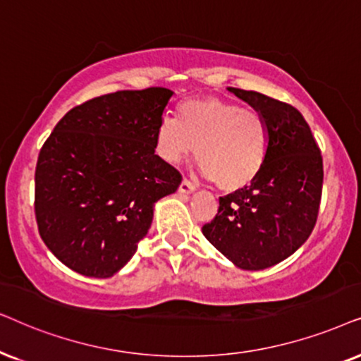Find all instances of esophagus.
<instances>
[{
	"label": "esophagus",
	"mask_w": 361,
	"mask_h": 361,
	"mask_svg": "<svg viewBox=\"0 0 361 361\" xmlns=\"http://www.w3.org/2000/svg\"><path fill=\"white\" fill-rule=\"evenodd\" d=\"M196 190V186L191 183V181H188V180H183L181 181V185H180V188H178V191H180V193H183V195H190V193H193V191Z\"/></svg>",
	"instance_id": "34e87169"
}]
</instances>
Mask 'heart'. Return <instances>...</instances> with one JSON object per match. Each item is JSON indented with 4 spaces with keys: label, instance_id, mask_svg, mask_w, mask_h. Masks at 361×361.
Returning a JSON list of instances; mask_svg holds the SVG:
<instances>
[{
    "label": "heart",
    "instance_id": "heart-1",
    "mask_svg": "<svg viewBox=\"0 0 361 361\" xmlns=\"http://www.w3.org/2000/svg\"><path fill=\"white\" fill-rule=\"evenodd\" d=\"M155 150L168 165H180L196 153L204 176L219 190L238 191L262 171L269 130L259 112L214 97L196 99L178 107L176 120H160Z\"/></svg>",
    "mask_w": 361,
    "mask_h": 361
}]
</instances>
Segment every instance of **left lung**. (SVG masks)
Wrapping results in <instances>:
<instances>
[{"label":"left lung","instance_id":"left-lung-1","mask_svg":"<svg viewBox=\"0 0 361 361\" xmlns=\"http://www.w3.org/2000/svg\"><path fill=\"white\" fill-rule=\"evenodd\" d=\"M228 90L266 120L267 160L251 185L219 198L218 214L203 226V234L236 267L261 271L309 239L319 214L324 163L295 107L254 90Z\"/></svg>","mask_w":361,"mask_h":361}]
</instances>
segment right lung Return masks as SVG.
Returning a JSON list of instances; mask_svg holds the SVG:
<instances>
[{
    "label": "right lung",
    "mask_w": 361,
    "mask_h": 361,
    "mask_svg": "<svg viewBox=\"0 0 361 361\" xmlns=\"http://www.w3.org/2000/svg\"><path fill=\"white\" fill-rule=\"evenodd\" d=\"M173 92L118 90L71 109L39 152L37 229L72 271L112 277L137 251L153 208L175 193L180 171L155 155V130Z\"/></svg>",
    "instance_id": "right-lung-1"
}]
</instances>
